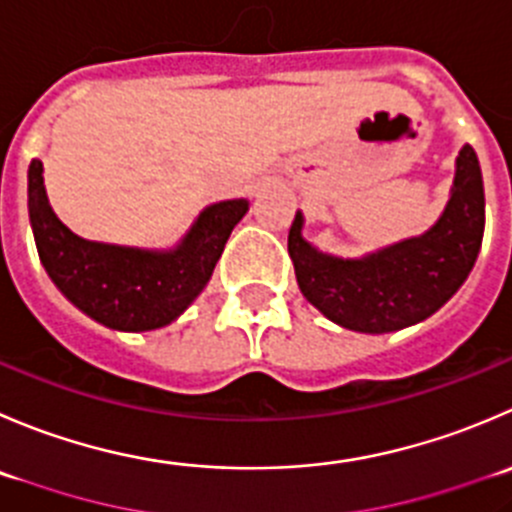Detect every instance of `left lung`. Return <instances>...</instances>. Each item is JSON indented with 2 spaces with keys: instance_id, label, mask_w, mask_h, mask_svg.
<instances>
[{
  "instance_id": "left-lung-1",
  "label": "left lung",
  "mask_w": 512,
  "mask_h": 512,
  "mask_svg": "<svg viewBox=\"0 0 512 512\" xmlns=\"http://www.w3.org/2000/svg\"><path fill=\"white\" fill-rule=\"evenodd\" d=\"M483 227V175L475 150L465 145L448 207L425 235L362 260H340L302 240L297 212L287 250L307 302L347 330L380 335L425 320L458 292L478 260Z\"/></svg>"
}]
</instances>
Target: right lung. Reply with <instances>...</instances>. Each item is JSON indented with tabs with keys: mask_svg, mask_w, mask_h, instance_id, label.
Here are the masks:
<instances>
[{
	"mask_svg": "<svg viewBox=\"0 0 512 512\" xmlns=\"http://www.w3.org/2000/svg\"><path fill=\"white\" fill-rule=\"evenodd\" d=\"M245 212L247 200L207 207L172 252L99 245L57 220L44 192L42 162L29 165V220L44 270L72 305L112 330H157L180 317L210 282Z\"/></svg>",
	"mask_w": 512,
	"mask_h": 512,
	"instance_id": "1",
	"label": "right lung"
}]
</instances>
